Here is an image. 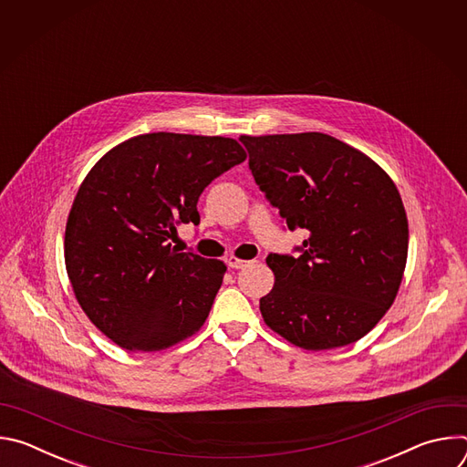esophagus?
Here are the masks:
<instances>
[{
  "label": "esophagus",
  "mask_w": 467,
  "mask_h": 467,
  "mask_svg": "<svg viewBox=\"0 0 467 467\" xmlns=\"http://www.w3.org/2000/svg\"><path fill=\"white\" fill-rule=\"evenodd\" d=\"M253 260H244V258H238V256H234V254H231L229 258H227V264H229V268H233V270H240V268H245V265H249Z\"/></svg>",
  "instance_id": "esophagus-1"
}]
</instances>
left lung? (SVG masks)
Listing matches in <instances>:
<instances>
[{
	"mask_svg": "<svg viewBox=\"0 0 467 467\" xmlns=\"http://www.w3.org/2000/svg\"><path fill=\"white\" fill-rule=\"evenodd\" d=\"M253 177L303 254H270L274 288L260 312L286 342L327 351L366 337L393 305L409 254V220L391 177L323 132L242 135Z\"/></svg>",
	"mask_w": 467,
	"mask_h": 467,
	"instance_id": "1",
	"label": "left lung"
}]
</instances>
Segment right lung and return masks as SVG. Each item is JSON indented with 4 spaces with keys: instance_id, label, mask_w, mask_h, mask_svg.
Returning <instances> with one entry per match:
<instances>
[{
    "instance_id": "obj_1",
    "label": "right lung",
    "mask_w": 467,
    "mask_h": 467,
    "mask_svg": "<svg viewBox=\"0 0 467 467\" xmlns=\"http://www.w3.org/2000/svg\"><path fill=\"white\" fill-rule=\"evenodd\" d=\"M245 157L234 139L148 132L92 166L66 222L64 262L83 312L116 346L155 353L203 327L227 265L170 240L199 223V195Z\"/></svg>"
}]
</instances>
